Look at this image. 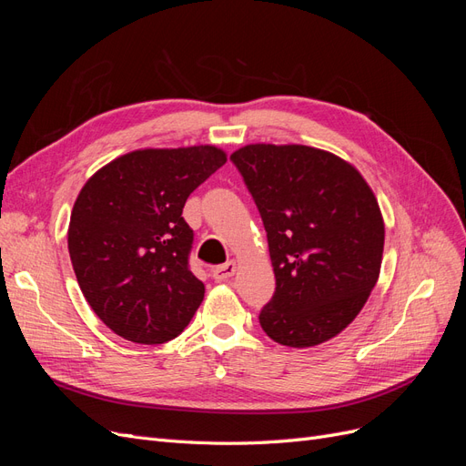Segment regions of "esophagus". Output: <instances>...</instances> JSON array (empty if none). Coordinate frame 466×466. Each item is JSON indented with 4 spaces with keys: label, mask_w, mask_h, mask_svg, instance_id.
I'll list each match as a JSON object with an SVG mask.
<instances>
[{
    "label": "esophagus",
    "mask_w": 466,
    "mask_h": 466,
    "mask_svg": "<svg viewBox=\"0 0 466 466\" xmlns=\"http://www.w3.org/2000/svg\"><path fill=\"white\" fill-rule=\"evenodd\" d=\"M235 272H237V262L235 260H228L225 264L214 268V278L218 281H228V279H231L235 276Z\"/></svg>",
    "instance_id": "esophagus-1"
}]
</instances>
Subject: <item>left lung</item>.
I'll return each mask as SVG.
<instances>
[{
    "instance_id": "obj_1",
    "label": "left lung",
    "mask_w": 466,
    "mask_h": 466,
    "mask_svg": "<svg viewBox=\"0 0 466 466\" xmlns=\"http://www.w3.org/2000/svg\"><path fill=\"white\" fill-rule=\"evenodd\" d=\"M231 161L260 211L274 266L262 330L289 348L330 340L379 279L385 221L373 190L354 165L309 146L250 144Z\"/></svg>"
}]
</instances>
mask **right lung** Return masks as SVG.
I'll list each match as a JSON object with an SVG mask.
<instances>
[{"label": "right lung", "mask_w": 466, "mask_h": 466, "mask_svg": "<svg viewBox=\"0 0 466 466\" xmlns=\"http://www.w3.org/2000/svg\"><path fill=\"white\" fill-rule=\"evenodd\" d=\"M228 161L216 146L136 149L86 182L67 248L77 284L106 327L136 344H163L188 327L204 284L188 268V196Z\"/></svg>", "instance_id": "obj_1"}]
</instances>
